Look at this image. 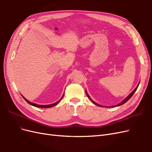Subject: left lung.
I'll return each mask as SVG.
<instances>
[{"mask_svg":"<svg viewBox=\"0 0 152 152\" xmlns=\"http://www.w3.org/2000/svg\"><path fill=\"white\" fill-rule=\"evenodd\" d=\"M139 84L137 86V87H136V88H135V89H134V91H133L132 92V93H131V94H130L129 95V96H127V98H126L125 99H124V100L123 101V102H121V103H119V104H117V105H115V106H113V107H118V106H120V105H122V104H124V103H126V102H127V101H128L129 99H130V98H131L132 97V95H133V94H134V93H135V91H136V89H137V87H138V86H139ZM86 94L87 95V96H88V98H89V99H91V102H93V103H94L95 104H96V105H97V106H99V107H102V106H100L99 104H97V103H95L94 102H93V100H92V99H91V98H89V96H88V94H87V93H86Z\"/></svg>","mask_w":152,"mask_h":152,"instance_id":"1","label":"left lung"}]
</instances>
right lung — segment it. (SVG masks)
I'll return each instance as SVG.
<instances>
[{
	"mask_svg": "<svg viewBox=\"0 0 152 152\" xmlns=\"http://www.w3.org/2000/svg\"><path fill=\"white\" fill-rule=\"evenodd\" d=\"M22 97L24 98V99L26 101V102L28 103H29L30 104H31V105H32V106H34V107H38V108H50V107H54V106H56L57 104H58L59 103V102H60V100L63 98V96H62V98L59 99L58 102H56V103H53V104H47V105H40V104H35V103H31V102H30L29 101H28L27 99H26L23 96H22Z\"/></svg>",
	"mask_w": 152,
	"mask_h": 152,
	"instance_id": "1",
	"label": "right lung"
}]
</instances>
